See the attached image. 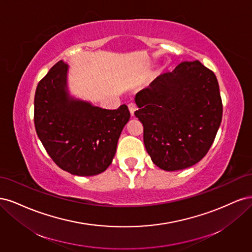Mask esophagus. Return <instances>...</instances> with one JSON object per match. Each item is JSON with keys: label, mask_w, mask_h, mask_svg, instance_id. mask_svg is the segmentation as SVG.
<instances>
[{"label": "esophagus", "mask_w": 252, "mask_h": 252, "mask_svg": "<svg viewBox=\"0 0 252 252\" xmlns=\"http://www.w3.org/2000/svg\"><path fill=\"white\" fill-rule=\"evenodd\" d=\"M128 108H129V111H130V113L133 116L134 111L136 110V105L134 103H129L128 104Z\"/></svg>", "instance_id": "obj_1"}]
</instances>
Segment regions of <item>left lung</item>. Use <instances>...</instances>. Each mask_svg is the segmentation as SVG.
Here are the masks:
<instances>
[{
    "label": "left lung",
    "instance_id": "1",
    "mask_svg": "<svg viewBox=\"0 0 252 252\" xmlns=\"http://www.w3.org/2000/svg\"><path fill=\"white\" fill-rule=\"evenodd\" d=\"M135 117L152 162L166 171L185 169L206 156L222 122L223 104L212 70L183 62L135 95Z\"/></svg>",
    "mask_w": 252,
    "mask_h": 252
}]
</instances>
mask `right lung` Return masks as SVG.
<instances>
[{"label":"right lung","instance_id":"obj_1","mask_svg":"<svg viewBox=\"0 0 252 252\" xmlns=\"http://www.w3.org/2000/svg\"><path fill=\"white\" fill-rule=\"evenodd\" d=\"M66 72L67 66L60 61L37 84L35 131L61 169L90 177L111 164L130 112L126 105L108 110L70 98L66 91Z\"/></svg>","mask_w":252,"mask_h":252}]
</instances>
